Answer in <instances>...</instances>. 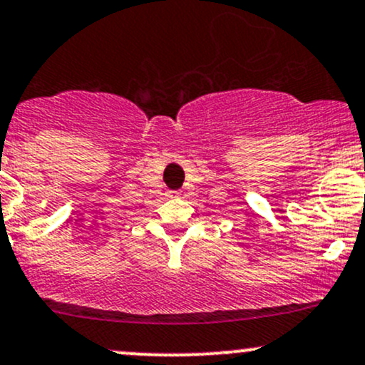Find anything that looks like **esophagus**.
<instances>
[{"mask_svg":"<svg viewBox=\"0 0 365 365\" xmlns=\"http://www.w3.org/2000/svg\"><path fill=\"white\" fill-rule=\"evenodd\" d=\"M180 195H182V194H180V192H170V197H180Z\"/></svg>","mask_w":365,"mask_h":365,"instance_id":"34e87169","label":"esophagus"}]
</instances>
